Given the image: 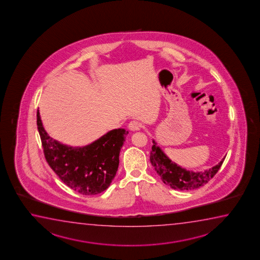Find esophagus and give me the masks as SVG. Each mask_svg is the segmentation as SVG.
<instances>
[{
    "instance_id": "34e87169",
    "label": "esophagus",
    "mask_w": 260,
    "mask_h": 260,
    "mask_svg": "<svg viewBox=\"0 0 260 260\" xmlns=\"http://www.w3.org/2000/svg\"><path fill=\"white\" fill-rule=\"evenodd\" d=\"M142 128L141 124L137 121V120H132L129 123H128V128L132 131V132H137V131H140Z\"/></svg>"
}]
</instances>
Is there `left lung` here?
<instances>
[{"label":"left lung","instance_id":"8db88e82","mask_svg":"<svg viewBox=\"0 0 260 260\" xmlns=\"http://www.w3.org/2000/svg\"><path fill=\"white\" fill-rule=\"evenodd\" d=\"M224 159L225 157L219 164L204 172H192L181 168L169 159L162 149L156 146L155 140H153L150 151V162L162 181L173 189L181 191L197 189L207 184L218 172Z\"/></svg>","mask_w":260,"mask_h":260}]
</instances>
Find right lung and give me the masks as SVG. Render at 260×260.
Returning a JSON list of instances; mask_svg holds the SVG:
<instances>
[{
  "instance_id": "1",
  "label": "right lung",
  "mask_w": 260,
  "mask_h": 260,
  "mask_svg": "<svg viewBox=\"0 0 260 260\" xmlns=\"http://www.w3.org/2000/svg\"><path fill=\"white\" fill-rule=\"evenodd\" d=\"M37 125L45 158L66 185L84 196L104 192L115 177L120 148L128 132L115 128L91 144L73 148L48 136L37 112Z\"/></svg>"
}]
</instances>
